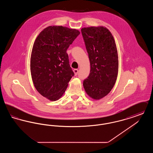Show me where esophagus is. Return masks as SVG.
<instances>
[{"mask_svg": "<svg viewBox=\"0 0 153 153\" xmlns=\"http://www.w3.org/2000/svg\"><path fill=\"white\" fill-rule=\"evenodd\" d=\"M73 72H74V74L76 76V75H77V74L79 73V70H78L77 69H74L73 70Z\"/></svg>", "mask_w": 153, "mask_h": 153, "instance_id": "esophagus-1", "label": "esophagus"}]
</instances>
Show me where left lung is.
I'll return each mask as SVG.
<instances>
[{
  "label": "left lung",
  "instance_id": "obj_1",
  "mask_svg": "<svg viewBox=\"0 0 153 153\" xmlns=\"http://www.w3.org/2000/svg\"><path fill=\"white\" fill-rule=\"evenodd\" d=\"M90 61V73L83 81L85 92L99 100L114 87L118 73V56L115 39L102 26L81 30Z\"/></svg>",
  "mask_w": 153,
  "mask_h": 153
}]
</instances>
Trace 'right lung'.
I'll return each mask as SVG.
<instances>
[{"label":"right lung","mask_w":153,"mask_h":153,"mask_svg":"<svg viewBox=\"0 0 153 153\" xmlns=\"http://www.w3.org/2000/svg\"><path fill=\"white\" fill-rule=\"evenodd\" d=\"M79 34L77 30L49 26L39 33L33 45L30 59L32 80L37 91L51 101L62 96L74 75L66 51Z\"/></svg>","instance_id":"right-lung-1"}]
</instances>
